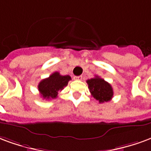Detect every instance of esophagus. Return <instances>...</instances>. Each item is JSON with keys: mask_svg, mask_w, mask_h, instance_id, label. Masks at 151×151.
I'll return each mask as SVG.
<instances>
[{"mask_svg": "<svg viewBox=\"0 0 151 151\" xmlns=\"http://www.w3.org/2000/svg\"><path fill=\"white\" fill-rule=\"evenodd\" d=\"M82 78H83V76H79L75 77V79H76V80H82Z\"/></svg>", "mask_w": 151, "mask_h": 151, "instance_id": "esophagus-1", "label": "esophagus"}]
</instances>
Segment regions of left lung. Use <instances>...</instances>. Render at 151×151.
<instances>
[{"instance_id": "obj_1", "label": "left lung", "mask_w": 151, "mask_h": 151, "mask_svg": "<svg viewBox=\"0 0 151 151\" xmlns=\"http://www.w3.org/2000/svg\"><path fill=\"white\" fill-rule=\"evenodd\" d=\"M88 84L89 91L91 95L99 103H104L111 101L113 96V90L110 83L101 79L99 76H95L92 79L87 80Z\"/></svg>"}]
</instances>
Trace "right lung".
Here are the masks:
<instances>
[{
	"label": "right lung",
	"mask_w": 151,
	"mask_h": 151,
	"mask_svg": "<svg viewBox=\"0 0 151 151\" xmlns=\"http://www.w3.org/2000/svg\"><path fill=\"white\" fill-rule=\"evenodd\" d=\"M71 80L70 76H61L59 72H54L50 76L44 79L38 83V91L41 96L46 100L55 99L58 96V92L68 85Z\"/></svg>",
	"instance_id": "add662e5"
}]
</instances>
